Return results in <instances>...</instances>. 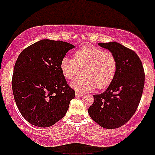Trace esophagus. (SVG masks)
<instances>
[{"label": "esophagus", "instance_id": "obj_1", "mask_svg": "<svg viewBox=\"0 0 155 155\" xmlns=\"http://www.w3.org/2000/svg\"><path fill=\"white\" fill-rule=\"evenodd\" d=\"M84 95V94L83 93H81V92H78V91H76V96L77 97H81Z\"/></svg>", "mask_w": 155, "mask_h": 155}]
</instances>
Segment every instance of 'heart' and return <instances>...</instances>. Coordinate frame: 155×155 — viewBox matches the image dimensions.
Instances as JSON below:
<instances>
[{
  "label": "heart",
  "instance_id": "b5f03b06",
  "mask_svg": "<svg viewBox=\"0 0 155 155\" xmlns=\"http://www.w3.org/2000/svg\"><path fill=\"white\" fill-rule=\"evenodd\" d=\"M61 70L66 79L73 81L84 74V77L72 82L71 86L78 92L102 90L113 82L117 61L112 53L92 46H84L75 52L74 59L64 57Z\"/></svg>",
  "mask_w": 155,
  "mask_h": 155
}]
</instances>
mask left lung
I'll return each mask as SVG.
<instances>
[{
    "instance_id": "1",
    "label": "left lung",
    "mask_w": 155,
    "mask_h": 155,
    "mask_svg": "<svg viewBox=\"0 0 155 155\" xmlns=\"http://www.w3.org/2000/svg\"><path fill=\"white\" fill-rule=\"evenodd\" d=\"M98 46L116 57L117 71L107 89L94 94L88 113L103 128H119L130 120L139 105L144 86V71L137 53L120 43L100 42Z\"/></svg>"
}]
</instances>
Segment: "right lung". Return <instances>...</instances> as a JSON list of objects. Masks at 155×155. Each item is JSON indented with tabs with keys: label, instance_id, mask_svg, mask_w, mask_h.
I'll list each match as a JSON object with an SVG mask.
<instances>
[{
	"label": "right lung",
	"instance_id": "add662e5",
	"mask_svg": "<svg viewBox=\"0 0 155 155\" xmlns=\"http://www.w3.org/2000/svg\"><path fill=\"white\" fill-rule=\"evenodd\" d=\"M73 48L63 41L42 39L18 57L12 90L19 112L29 124L49 127L67 113L75 91L66 81L61 61Z\"/></svg>",
	"mask_w": 155,
	"mask_h": 155
}]
</instances>
